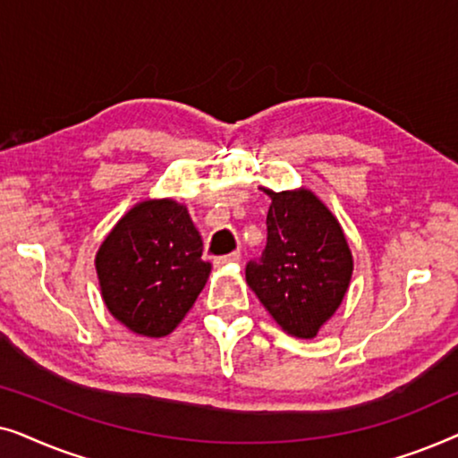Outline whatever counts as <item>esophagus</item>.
<instances>
[{
  "instance_id": "34e87169",
  "label": "esophagus",
  "mask_w": 458,
  "mask_h": 458,
  "mask_svg": "<svg viewBox=\"0 0 458 458\" xmlns=\"http://www.w3.org/2000/svg\"><path fill=\"white\" fill-rule=\"evenodd\" d=\"M242 260V254L240 252H231L227 256H218L215 259V265L216 267H225V265H235V262Z\"/></svg>"
}]
</instances>
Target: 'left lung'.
Here are the masks:
<instances>
[{"mask_svg":"<svg viewBox=\"0 0 458 458\" xmlns=\"http://www.w3.org/2000/svg\"><path fill=\"white\" fill-rule=\"evenodd\" d=\"M265 193L273 199L267 248L248 262L246 281L285 334L312 340L346 296L352 252L340 221L310 190Z\"/></svg>","mask_w":458,"mask_h":458,"instance_id":"obj_1","label":"left lung"}]
</instances>
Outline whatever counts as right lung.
I'll list each match as a JSON object with an SVG mask.
<instances>
[{"label":"right lung","instance_id":"1","mask_svg":"<svg viewBox=\"0 0 458 458\" xmlns=\"http://www.w3.org/2000/svg\"><path fill=\"white\" fill-rule=\"evenodd\" d=\"M202 237L183 204L143 199L124 212L96 254L106 309L143 337H165L183 321L208 281Z\"/></svg>","mask_w":458,"mask_h":458}]
</instances>
